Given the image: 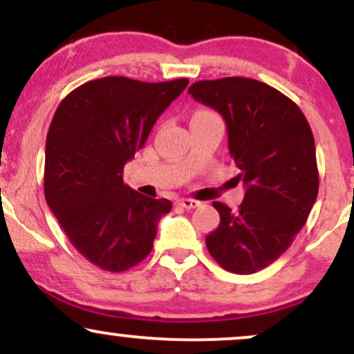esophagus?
Segmentation results:
<instances>
[{"label": "esophagus", "instance_id": "obj_1", "mask_svg": "<svg viewBox=\"0 0 354 354\" xmlns=\"http://www.w3.org/2000/svg\"><path fill=\"white\" fill-rule=\"evenodd\" d=\"M178 205H180L181 208H185V209H194V208H198L201 203L196 201V200H189V198H183V200L178 201Z\"/></svg>", "mask_w": 354, "mask_h": 354}]
</instances>
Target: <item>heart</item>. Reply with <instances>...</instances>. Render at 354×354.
I'll return each mask as SVG.
<instances>
[{"instance_id":"obj_1","label":"heart","mask_w":354,"mask_h":354,"mask_svg":"<svg viewBox=\"0 0 354 354\" xmlns=\"http://www.w3.org/2000/svg\"><path fill=\"white\" fill-rule=\"evenodd\" d=\"M201 115H211V113H209V111H205V109H201V111H196V113H194L193 116H201Z\"/></svg>"}]
</instances>
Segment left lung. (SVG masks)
<instances>
[{
  "label": "left lung",
  "instance_id": "1",
  "mask_svg": "<svg viewBox=\"0 0 354 354\" xmlns=\"http://www.w3.org/2000/svg\"><path fill=\"white\" fill-rule=\"evenodd\" d=\"M188 93L225 118L236 180L246 188L236 211L213 203L219 226L206 246L226 271L253 274L291 246L318 196L311 128L293 101L258 80L196 81Z\"/></svg>",
  "mask_w": 354,
  "mask_h": 354
}]
</instances>
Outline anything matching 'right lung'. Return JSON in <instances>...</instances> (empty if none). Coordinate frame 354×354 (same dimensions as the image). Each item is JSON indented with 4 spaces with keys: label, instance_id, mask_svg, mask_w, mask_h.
Here are the masks:
<instances>
[{
    "label": "right lung",
    "instance_id": "add662e5",
    "mask_svg": "<svg viewBox=\"0 0 354 354\" xmlns=\"http://www.w3.org/2000/svg\"><path fill=\"white\" fill-rule=\"evenodd\" d=\"M188 83L106 76L73 89L53 116L44 198L71 245L101 270L120 273L143 261L171 209L169 200L126 186L123 168Z\"/></svg>",
    "mask_w": 354,
    "mask_h": 354
}]
</instances>
